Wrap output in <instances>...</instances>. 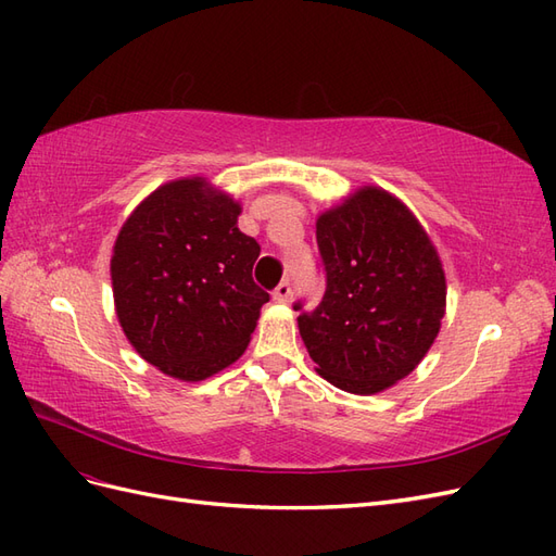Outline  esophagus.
<instances>
[{
	"label": "esophagus",
	"mask_w": 556,
	"mask_h": 556,
	"mask_svg": "<svg viewBox=\"0 0 556 556\" xmlns=\"http://www.w3.org/2000/svg\"><path fill=\"white\" fill-rule=\"evenodd\" d=\"M292 296V288H290V282L288 280H282L278 288L274 290V299L276 301H280V304H285V301H288Z\"/></svg>",
	"instance_id": "34e87169"
}]
</instances>
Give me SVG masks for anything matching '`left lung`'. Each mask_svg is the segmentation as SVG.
<instances>
[{
  "label": "left lung",
  "mask_w": 556,
  "mask_h": 556,
  "mask_svg": "<svg viewBox=\"0 0 556 556\" xmlns=\"http://www.w3.org/2000/svg\"><path fill=\"white\" fill-rule=\"evenodd\" d=\"M315 237L327 290L299 315L315 371L350 394L390 390L441 331L447 285L439 252L413 211L376 185L319 213Z\"/></svg>",
  "instance_id": "8db88e82"
}]
</instances>
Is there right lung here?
<instances>
[{
	"label": "right lung",
	"mask_w": 556,
	"mask_h": 556,
	"mask_svg": "<svg viewBox=\"0 0 556 556\" xmlns=\"http://www.w3.org/2000/svg\"><path fill=\"white\" fill-rule=\"evenodd\" d=\"M241 204L204 176L160 185L117 231L115 315L127 341L164 376L199 382L237 362L268 294L252 280L260 243Z\"/></svg>",
	"instance_id": "obj_1"
}]
</instances>
